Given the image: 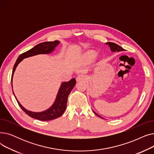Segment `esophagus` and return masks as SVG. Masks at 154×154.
<instances>
[{
    "label": "esophagus",
    "instance_id": "1",
    "mask_svg": "<svg viewBox=\"0 0 154 154\" xmlns=\"http://www.w3.org/2000/svg\"><path fill=\"white\" fill-rule=\"evenodd\" d=\"M76 80H77V81L79 82V81H82V80H85V78H84V77L83 75H79V76L77 77Z\"/></svg>",
    "mask_w": 154,
    "mask_h": 154
}]
</instances>
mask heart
Listing matches in <instances>:
<instances>
[{"label": "heart", "mask_w": 154, "mask_h": 154, "mask_svg": "<svg viewBox=\"0 0 154 154\" xmlns=\"http://www.w3.org/2000/svg\"><path fill=\"white\" fill-rule=\"evenodd\" d=\"M95 53L94 52H90L87 54V58L88 60H92L95 57Z\"/></svg>", "instance_id": "b5f03b06"}]
</instances>
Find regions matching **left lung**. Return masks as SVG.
<instances>
[{"instance_id":"8db88e82","label":"left lung","mask_w":154,"mask_h":154,"mask_svg":"<svg viewBox=\"0 0 154 154\" xmlns=\"http://www.w3.org/2000/svg\"><path fill=\"white\" fill-rule=\"evenodd\" d=\"M106 44L109 45V46L110 48L111 51H112V52H116V51L120 52V51H124V48H123L122 47H121L120 45H117V44H115V43H113V42H107ZM94 114H95V115H97V116L100 117V118H102V117H101L100 116H99L97 114H96V113H95L94 111ZM102 119H103V118H102Z\"/></svg>"}]
</instances>
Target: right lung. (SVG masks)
<instances>
[{
    "mask_svg": "<svg viewBox=\"0 0 154 154\" xmlns=\"http://www.w3.org/2000/svg\"><path fill=\"white\" fill-rule=\"evenodd\" d=\"M59 43L60 42L58 41V40H55V41L53 42H45L42 43H40L35 45L34 47L31 48L29 51L20 54L17 60H16L13 68L11 78L12 86L14 73L16 69V67L18 66V64L23 59L38 54H45L51 53L54 50V48L57 47V45H59ZM75 84L76 81L75 79H71L69 82H65L62 83L54 104L51 106V108L41 112H34L26 109L25 108L23 107L22 106V105L19 103L17 98H16V97L15 96L14 92L13 94L20 108L29 116H30L32 118L42 121L51 120L60 117L63 114V112L66 109L69 95L73 89V88L75 86Z\"/></svg>",
    "mask_w": 154,
    "mask_h": 154,
    "instance_id": "obj_1",
    "label": "right lung"
}]
</instances>
